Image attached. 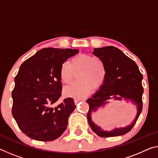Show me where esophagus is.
<instances>
[{"instance_id": "34e87169", "label": "esophagus", "mask_w": 158, "mask_h": 158, "mask_svg": "<svg viewBox=\"0 0 158 158\" xmlns=\"http://www.w3.org/2000/svg\"><path fill=\"white\" fill-rule=\"evenodd\" d=\"M85 99H74V102L75 104H77L80 101H84Z\"/></svg>"}]
</instances>
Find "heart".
<instances>
[{
    "mask_svg": "<svg viewBox=\"0 0 158 158\" xmlns=\"http://www.w3.org/2000/svg\"><path fill=\"white\" fill-rule=\"evenodd\" d=\"M77 79L64 89L67 97L82 98L88 96L93 88L98 89L104 83L106 69L101 60L86 54H79L73 57L70 63H63L60 69V77L64 84H69L74 73L78 72Z\"/></svg>",
    "mask_w": 158,
    "mask_h": 158,
    "instance_id": "heart-1",
    "label": "heart"
}]
</instances>
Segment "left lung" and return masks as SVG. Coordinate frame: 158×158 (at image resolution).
Returning <instances> with one entry per match:
<instances>
[{"mask_svg": "<svg viewBox=\"0 0 158 158\" xmlns=\"http://www.w3.org/2000/svg\"><path fill=\"white\" fill-rule=\"evenodd\" d=\"M94 56L99 57L106 69V77L96 94L89 98L86 102L89 105L87 119L89 126L94 133L100 137H114L128 133L133 128L142 111L143 75L136 62L127 57L123 52L114 46L94 48ZM129 100L136 104L137 114L134 121L128 126L115 128L111 131H104L92 122V112L108 103L110 99Z\"/></svg>", "mask_w": 158, "mask_h": 158, "instance_id": "1", "label": "left lung"}]
</instances>
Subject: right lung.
<instances>
[{
	"label": "right lung",
	"instance_id": "right-lung-1",
	"mask_svg": "<svg viewBox=\"0 0 158 158\" xmlns=\"http://www.w3.org/2000/svg\"><path fill=\"white\" fill-rule=\"evenodd\" d=\"M78 49L46 48L21 64L12 92V114L24 134L36 141L57 139L67 129L68 118L76 107L73 98L61 103L60 69Z\"/></svg>",
	"mask_w": 158,
	"mask_h": 158
}]
</instances>
